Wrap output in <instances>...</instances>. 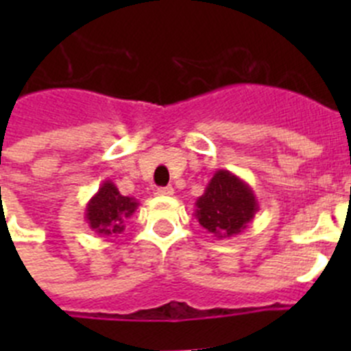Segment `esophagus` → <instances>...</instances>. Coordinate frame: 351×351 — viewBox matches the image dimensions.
<instances>
[{
	"label": "esophagus",
	"mask_w": 351,
	"mask_h": 351,
	"mask_svg": "<svg viewBox=\"0 0 351 351\" xmlns=\"http://www.w3.org/2000/svg\"><path fill=\"white\" fill-rule=\"evenodd\" d=\"M156 195L159 197L173 195V186H161V189H156Z\"/></svg>",
	"instance_id": "obj_1"
}]
</instances>
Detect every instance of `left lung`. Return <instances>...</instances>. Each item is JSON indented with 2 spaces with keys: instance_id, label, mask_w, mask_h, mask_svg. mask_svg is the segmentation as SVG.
Segmentation results:
<instances>
[{
  "instance_id": "obj_1",
  "label": "left lung",
  "mask_w": 351,
  "mask_h": 351,
  "mask_svg": "<svg viewBox=\"0 0 351 351\" xmlns=\"http://www.w3.org/2000/svg\"><path fill=\"white\" fill-rule=\"evenodd\" d=\"M260 210L253 189L229 169H217L195 202V219L217 239L241 234Z\"/></svg>"
}]
</instances>
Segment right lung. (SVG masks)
I'll return each instance as SVG.
<instances>
[{
	"instance_id": "add662e5",
	"label": "right lung",
	"mask_w": 351,
	"mask_h": 351,
	"mask_svg": "<svg viewBox=\"0 0 351 351\" xmlns=\"http://www.w3.org/2000/svg\"><path fill=\"white\" fill-rule=\"evenodd\" d=\"M139 202L134 197H125L119 192L115 183L105 180L98 192L90 198L84 210V221L98 236L122 234L127 219L134 215Z\"/></svg>"
}]
</instances>
